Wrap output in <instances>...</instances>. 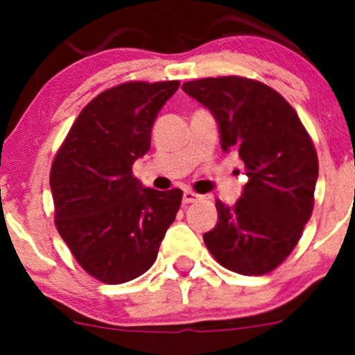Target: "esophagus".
<instances>
[{
  "label": "esophagus",
  "instance_id": "obj_1",
  "mask_svg": "<svg viewBox=\"0 0 355 355\" xmlns=\"http://www.w3.org/2000/svg\"><path fill=\"white\" fill-rule=\"evenodd\" d=\"M200 196L198 194V192L194 191H185L184 192V202L185 204H191V202H196V200H199Z\"/></svg>",
  "mask_w": 355,
  "mask_h": 355
}]
</instances>
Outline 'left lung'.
<instances>
[{"instance_id":"8db88e82","label":"left lung","mask_w":355,"mask_h":355,"mask_svg":"<svg viewBox=\"0 0 355 355\" xmlns=\"http://www.w3.org/2000/svg\"><path fill=\"white\" fill-rule=\"evenodd\" d=\"M184 91L214 114L221 149L239 153L249 177L234 206L216 200L218 223L204 234V244L227 270L270 273L295 249L313 214V139L287 99L254 78H198L185 82Z\"/></svg>"}]
</instances>
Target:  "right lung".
<instances>
[{
	"label": "right lung",
	"instance_id": "obj_1",
	"mask_svg": "<svg viewBox=\"0 0 355 355\" xmlns=\"http://www.w3.org/2000/svg\"><path fill=\"white\" fill-rule=\"evenodd\" d=\"M180 82L132 80L96 96L51 164L55 225L82 270L118 285L155 264L182 204L180 189H142L132 164L151 148L157 111Z\"/></svg>",
	"mask_w": 355,
	"mask_h": 355
}]
</instances>
